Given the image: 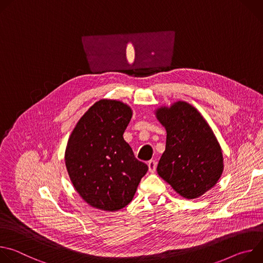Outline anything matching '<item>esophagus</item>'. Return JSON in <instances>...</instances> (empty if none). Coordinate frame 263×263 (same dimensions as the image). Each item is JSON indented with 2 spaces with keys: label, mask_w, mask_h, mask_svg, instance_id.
<instances>
[{
  "label": "esophagus",
  "mask_w": 263,
  "mask_h": 263,
  "mask_svg": "<svg viewBox=\"0 0 263 263\" xmlns=\"http://www.w3.org/2000/svg\"><path fill=\"white\" fill-rule=\"evenodd\" d=\"M156 165H157L156 161H154V160H149V161L147 162L148 172H149V173H154V172L156 171Z\"/></svg>",
  "instance_id": "esophagus-1"
}]
</instances>
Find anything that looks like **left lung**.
I'll return each instance as SVG.
<instances>
[{"label":"left lung","instance_id":"8db88e82","mask_svg":"<svg viewBox=\"0 0 263 263\" xmlns=\"http://www.w3.org/2000/svg\"><path fill=\"white\" fill-rule=\"evenodd\" d=\"M165 128V151L158 175L184 199H198L210 191L223 172L220 144L197 108L185 101L154 110Z\"/></svg>","mask_w":263,"mask_h":263}]
</instances>
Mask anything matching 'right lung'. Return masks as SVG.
I'll return each instance as SVG.
<instances>
[{"mask_svg":"<svg viewBox=\"0 0 263 263\" xmlns=\"http://www.w3.org/2000/svg\"><path fill=\"white\" fill-rule=\"evenodd\" d=\"M132 108L102 99L81 117L69 135L65 166L73 189L91 207L118 211L133 199L147 165L134 157L123 134Z\"/></svg>","mask_w":263,"mask_h":263,"instance_id":"add662e5","label":"right lung"}]
</instances>
